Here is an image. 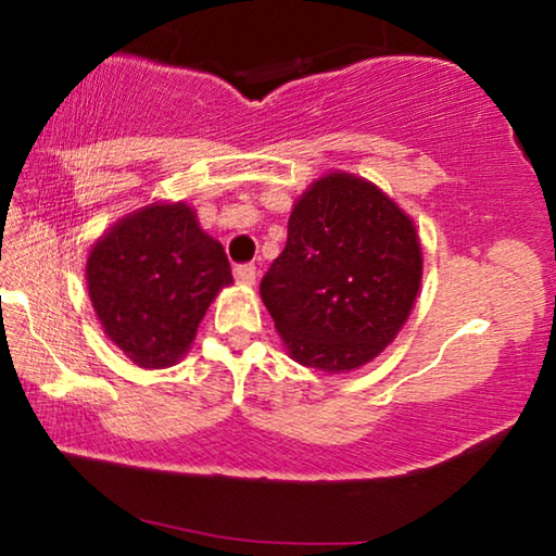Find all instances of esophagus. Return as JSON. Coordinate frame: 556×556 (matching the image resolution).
I'll use <instances>...</instances> for the list:
<instances>
[{
	"label": "esophagus",
	"mask_w": 556,
	"mask_h": 556,
	"mask_svg": "<svg viewBox=\"0 0 556 556\" xmlns=\"http://www.w3.org/2000/svg\"><path fill=\"white\" fill-rule=\"evenodd\" d=\"M255 278H257V270L253 263H245V265H238L235 268V280L242 286H255Z\"/></svg>",
	"instance_id": "34e87169"
}]
</instances>
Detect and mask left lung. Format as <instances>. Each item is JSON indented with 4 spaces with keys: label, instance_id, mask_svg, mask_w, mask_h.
I'll return each instance as SVG.
<instances>
[{
    "label": "left lung",
    "instance_id": "left-lung-1",
    "mask_svg": "<svg viewBox=\"0 0 556 556\" xmlns=\"http://www.w3.org/2000/svg\"><path fill=\"white\" fill-rule=\"evenodd\" d=\"M420 283L413 217L375 181L329 172L295 200L261 299L293 362L344 375L392 344Z\"/></svg>",
    "mask_w": 556,
    "mask_h": 556
}]
</instances>
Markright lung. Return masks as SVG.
<instances>
[{
    "label": "right lung",
    "mask_w": 556,
    "mask_h": 556,
    "mask_svg": "<svg viewBox=\"0 0 556 556\" xmlns=\"http://www.w3.org/2000/svg\"><path fill=\"white\" fill-rule=\"evenodd\" d=\"M86 283L105 337L136 367L166 369L192 349L232 273L225 248L187 202H151L96 240Z\"/></svg>",
    "instance_id": "right-lung-1"
}]
</instances>
